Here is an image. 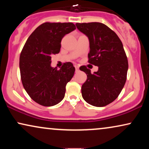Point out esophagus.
<instances>
[{
    "instance_id": "1",
    "label": "esophagus",
    "mask_w": 149,
    "mask_h": 149,
    "mask_svg": "<svg viewBox=\"0 0 149 149\" xmlns=\"http://www.w3.org/2000/svg\"><path fill=\"white\" fill-rule=\"evenodd\" d=\"M74 67H75V70H76L77 72V71H79V66H77V65H74Z\"/></svg>"
}]
</instances>
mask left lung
<instances>
[{
    "mask_svg": "<svg viewBox=\"0 0 149 149\" xmlns=\"http://www.w3.org/2000/svg\"><path fill=\"white\" fill-rule=\"evenodd\" d=\"M76 26L89 38L88 62L98 66L93 74L86 66L79 68L87 77L81 87L82 96L89 104L105 107L119 96L127 79L128 62L123 44L117 34L104 24L77 23Z\"/></svg>",
    "mask_w": 149,
    "mask_h": 149,
    "instance_id": "8db88e82",
    "label": "left lung"
}]
</instances>
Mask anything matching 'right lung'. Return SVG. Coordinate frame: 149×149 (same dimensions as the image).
Returning <instances> with one entry per match:
<instances>
[{"label": "right lung", "mask_w": 149, "mask_h": 149, "mask_svg": "<svg viewBox=\"0 0 149 149\" xmlns=\"http://www.w3.org/2000/svg\"><path fill=\"white\" fill-rule=\"evenodd\" d=\"M76 29L71 22H45L26 40L19 57V69L24 88L36 103L44 107L58 104L64 97L66 85L75 68L66 62L60 70L51 66L52 55L59 54L61 40Z\"/></svg>", "instance_id": "1"}]
</instances>
